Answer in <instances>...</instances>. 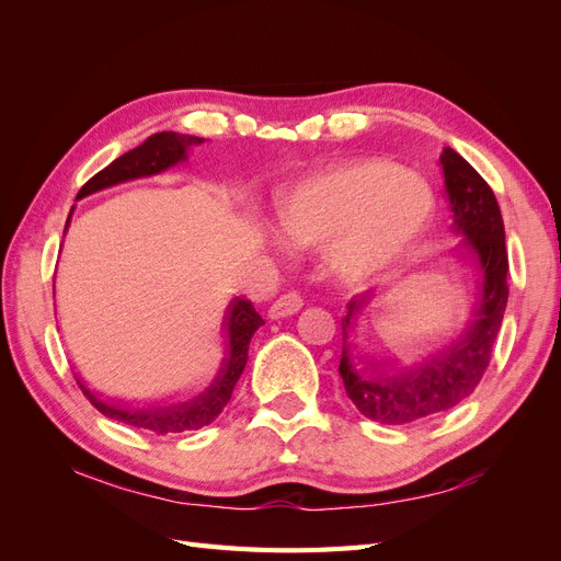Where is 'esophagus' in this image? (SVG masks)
I'll use <instances>...</instances> for the list:
<instances>
[{
  "mask_svg": "<svg viewBox=\"0 0 561 561\" xmlns=\"http://www.w3.org/2000/svg\"><path fill=\"white\" fill-rule=\"evenodd\" d=\"M301 307H304V301H301V297H299L297 293H285V295H280V297L268 307V318H271V320L287 318V316L297 313Z\"/></svg>",
  "mask_w": 561,
  "mask_h": 561,
  "instance_id": "1",
  "label": "esophagus"
}]
</instances>
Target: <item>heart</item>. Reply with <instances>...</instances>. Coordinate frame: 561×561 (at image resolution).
Here are the masks:
<instances>
[{"label":"heart","mask_w":561,"mask_h":561,"mask_svg":"<svg viewBox=\"0 0 561 561\" xmlns=\"http://www.w3.org/2000/svg\"><path fill=\"white\" fill-rule=\"evenodd\" d=\"M435 210L426 178L381 159L328 165L278 186L268 198L280 239L311 245L322 274L348 287L375 283L410 257Z\"/></svg>","instance_id":"obj_1"}]
</instances>
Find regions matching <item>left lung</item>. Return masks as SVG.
Here are the masks:
<instances>
[{"mask_svg":"<svg viewBox=\"0 0 561 561\" xmlns=\"http://www.w3.org/2000/svg\"><path fill=\"white\" fill-rule=\"evenodd\" d=\"M449 201V243L437 274L451 293V322L435 342L386 334L379 301L358 295L342 318L346 396L367 419L402 426L447 412L478 388L507 304V252L499 201L474 168L445 147L439 154Z\"/></svg>","mask_w":561,"mask_h":561,"instance_id":"1","label":"left lung"}]
</instances>
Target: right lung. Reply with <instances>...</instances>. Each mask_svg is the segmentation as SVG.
I'll list each match as a JSON object with an SVG mask.
<instances>
[{"label":"right lung","instance_id":"1","mask_svg":"<svg viewBox=\"0 0 561 561\" xmlns=\"http://www.w3.org/2000/svg\"><path fill=\"white\" fill-rule=\"evenodd\" d=\"M203 142L206 140L196 138V135H182L173 130L149 135L140 147L114 159L107 168H103V171L83 184L77 194V201L110 190V186L116 184L140 178H154L171 171V168L190 159V149ZM70 219L72 213L67 217L65 231L70 227ZM262 325L264 320L254 311L252 301L233 297L217 320L215 339L210 351L206 353V360L178 388L154 398H112L89 388V383L77 375L75 379L81 393L107 419L154 435L198 431L222 414L227 402L231 400L233 386L241 379L248 363L250 339Z\"/></svg>","mask_w":561,"mask_h":561}]
</instances>
